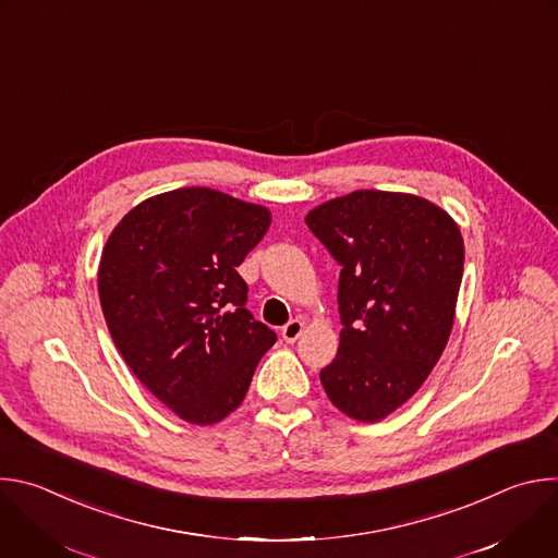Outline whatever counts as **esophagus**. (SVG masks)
Wrapping results in <instances>:
<instances>
[{"label": "esophagus", "instance_id": "34e87169", "mask_svg": "<svg viewBox=\"0 0 558 558\" xmlns=\"http://www.w3.org/2000/svg\"><path fill=\"white\" fill-rule=\"evenodd\" d=\"M302 331H304V323L302 320H291L289 325L282 327V338H284V342L293 344L302 336Z\"/></svg>", "mask_w": 558, "mask_h": 558}]
</instances>
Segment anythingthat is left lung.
I'll return each mask as SVG.
<instances>
[{"instance_id":"left-lung-1","label":"left lung","mask_w":558,"mask_h":558,"mask_svg":"<svg viewBox=\"0 0 558 558\" xmlns=\"http://www.w3.org/2000/svg\"><path fill=\"white\" fill-rule=\"evenodd\" d=\"M304 222L342 265L340 349L320 379L355 422L404 407L439 362L463 274V238L439 205L407 192L355 190Z\"/></svg>"}]
</instances>
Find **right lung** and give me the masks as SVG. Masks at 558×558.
I'll return each instance as SVG.
<instances>
[{
  "instance_id": "obj_1",
  "label": "right lung",
  "mask_w": 558,
  "mask_h": 558,
  "mask_svg": "<svg viewBox=\"0 0 558 558\" xmlns=\"http://www.w3.org/2000/svg\"><path fill=\"white\" fill-rule=\"evenodd\" d=\"M271 225L265 205L209 187L145 198L108 235L99 300L132 373L181 420L211 426L243 404L276 333L245 308L235 267Z\"/></svg>"
}]
</instances>
